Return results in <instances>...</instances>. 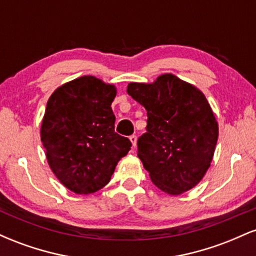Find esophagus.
I'll return each mask as SVG.
<instances>
[{
  "mask_svg": "<svg viewBox=\"0 0 256 256\" xmlns=\"http://www.w3.org/2000/svg\"><path fill=\"white\" fill-rule=\"evenodd\" d=\"M130 140L132 143V146H136V143H137V136H134V134H132V136H130Z\"/></svg>",
  "mask_w": 256,
  "mask_h": 256,
  "instance_id": "34e87169",
  "label": "esophagus"
}]
</instances>
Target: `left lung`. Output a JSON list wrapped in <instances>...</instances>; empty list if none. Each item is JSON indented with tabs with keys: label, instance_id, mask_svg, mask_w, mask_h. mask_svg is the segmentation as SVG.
Segmentation results:
<instances>
[{
	"label": "left lung",
	"instance_id": "1",
	"mask_svg": "<svg viewBox=\"0 0 256 256\" xmlns=\"http://www.w3.org/2000/svg\"><path fill=\"white\" fill-rule=\"evenodd\" d=\"M128 94L146 110L137 155L152 183L170 195L192 189L210 168L218 140V122L204 92L166 73L152 84L130 83Z\"/></svg>",
	"mask_w": 256,
	"mask_h": 256
}]
</instances>
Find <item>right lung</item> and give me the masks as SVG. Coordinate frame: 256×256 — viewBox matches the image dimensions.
<instances>
[{"instance_id":"right-lung-1","label":"right lung","mask_w":256,"mask_h":256,"mask_svg":"<svg viewBox=\"0 0 256 256\" xmlns=\"http://www.w3.org/2000/svg\"><path fill=\"white\" fill-rule=\"evenodd\" d=\"M114 85L84 76L58 86L48 100L40 140L52 173L71 192H96L110 183L116 164L131 149L114 131Z\"/></svg>"}]
</instances>
